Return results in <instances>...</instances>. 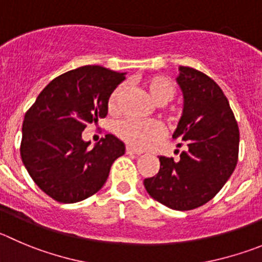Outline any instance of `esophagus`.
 Instances as JSON below:
<instances>
[{"instance_id":"34e87169","label":"esophagus","mask_w":262,"mask_h":262,"mask_svg":"<svg viewBox=\"0 0 262 262\" xmlns=\"http://www.w3.org/2000/svg\"><path fill=\"white\" fill-rule=\"evenodd\" d=\"M126 154H133V155H141L142 154V151L139 150H136V148H132V147H126Z\"/></svg>"}]
</instances>
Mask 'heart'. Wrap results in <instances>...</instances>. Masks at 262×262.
I'll use <instances>...</instances> for the list:
<instances>
[{
	"instance_id": "b5f03b06",
	"label": "heart",
	"mask_w": 262,
	"mask_h": 262,
	"mask_svg": "<svg viewBox=\"0 0 262 262\" xmlns=\"http://www.w3.org/2000/svg\"><path fill=\"white\" fill-rule=\"evenodd\" d=\"M145 86L158 104H165L172 101L176 95V86L172 80L167 76L155 75L145 80ZM125 92V85L120 84L112 90L108 98L110 111H117L120 101ZM115 133L120 139L136 148H145L155 143L163 137V128L155 121H139L128 119L121 120L115 126Z\"/></svg>"
}]
</instances>
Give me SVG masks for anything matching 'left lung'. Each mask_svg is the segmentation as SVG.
<instances>
[{
    "instance_id": "1",
    "label": "left lung",
    "mask_w": 262,
    "mask_h": 262,
    "mask_svg": "<svg viewBox=\"0 0 262 262\" xmlns=\"http://www.w3.org/2000/svg\"><path fill=\"white\" fill-rule=\"evenodd\" d=\"M183 112L173 138L180 158L160 156V169L143 181L151 198L177 211H190L214 198L238 163L239 128L221 88L200 71L180 67Z\"/></svg>"
}]
</instances>
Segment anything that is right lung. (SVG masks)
<instances>
[{
    "label": "right lung",
    "mask_w": 262,
    "mask_h": 262,
    "mask_svg": "<svg viewBox=\"0 0 262 262\" xmlns=\"http://www.w3.org/2000/svg\"><path fill=\"white\" fill-rule=\"evenodd\" d=\"M125 73L101 66L68 71L49 82L26 112L20 156L45 194L59 203L81 202L99 191L125 145L107 134L93 148L81 134L108 112L112 90Z\"/></svg>",
    "instance_id": "1"
}]
</instances>
